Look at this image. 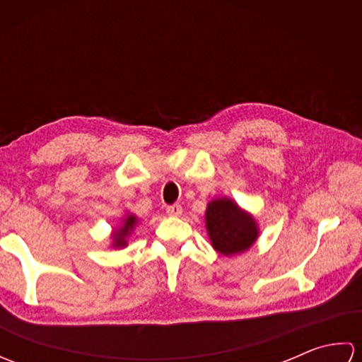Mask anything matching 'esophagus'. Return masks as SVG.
Instances as JSON below:
<instances>
[{
  "label": "esophagus",
  "instance_id": "esophagus-1",
  "mask_svg": "<svg viewBox=\"0 0 362 362\" xmlns=\"http://www.w3.org/2000/svg\"><path fill=\"white\" fill-rule=\"evenodd\" d=\"M182 206L179 204H174V205H169L166 209V213L169 214V216H180L182 214Z\"/></svg>",
  "mask_w": 362,
  "mask_h": 362
}]
</instances>
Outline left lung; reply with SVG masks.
Instances as JSON below:
<instances>
[{"instance_id":"left-lung-1","label":"left lung","mask_w":362,"mask_h":362,"mask_svg":"<svg viewBox=\"0 0 362 362\" xmlns=\"http://www.w3.org/2000/svg\"><path fill=\"white\" fill-rule=\"evenodd\" d=\"M205 227L213 249L224 257L247 252L259 236L257 219L230 197H218L205 210Z\"/></svg>"}]
</instances>
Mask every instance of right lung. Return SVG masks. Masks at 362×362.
<instances>
[{
	"label": "right lung",
	"instance_id": "right-lung-1",
	"mask_svg": "<svg viewBox=\"0 0 362 362\" xmlns=\"http://www.w3.org/2000/svg\"><path fill=\"white\" fill-rule=\"evenodd\" d=\"M138 222H140V219H138L135 214L129 213V211L121 218V222L113 228V232L110 235V240H112L110 245L113 249L127 247V244H129L127 238L134 233V230L138 226Z\"/></svg>",
	"mask_w": 362,
	"mask_h": 362
}]
</instances>
